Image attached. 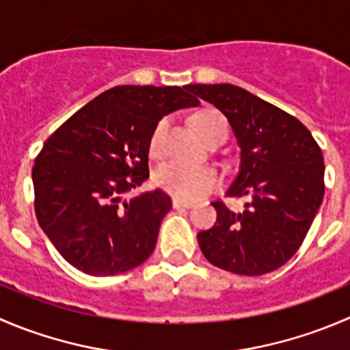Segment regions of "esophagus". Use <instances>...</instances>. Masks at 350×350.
<instances>
[{"mask_svg": "<svg viewBox=\"0 0 350 350\" xmlns=\"http://www.w3.org/2000/svg\"><path fill=\"white\" fill-rule=\"evenodd\" d=\"M172 206H174V208H191L193 202H188V200H181V198H174L172 200Z\"/></svg>", "mask_w": 350, "mask_h": 350, "instance_id": "34e87169", "label": "esophagus"}]
</instances>
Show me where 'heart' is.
I'll return each instance as SVG.
<instances>
[{"label": "heart", "mask_w": 350, "mask_h": 350, "mask_svg": "<svg viewBox=\"0 0 350 350\" xmlns=\"http://www.w3.org/2000/svg\"><path fill=\"white\" fill-rule=\"evenodd\" d=\"M193 128L196 135L206 145L212 142H224L227 137V121L220 113L213 109L200 111L193 116ZM169 120L164 118L157 123L150 135L148 150L152 157L159 159L164 154L165 133H167ZM159 188L165 189L171 195L185 200H195L206 195L219 185V174L215 169L206 165H188L181 162H165L159 165L154 174Z\"/></svg>", "instance_id": "b5f03b06"}]
</instances>
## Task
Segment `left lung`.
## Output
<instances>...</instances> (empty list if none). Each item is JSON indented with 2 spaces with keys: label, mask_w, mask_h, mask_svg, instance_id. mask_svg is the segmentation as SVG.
Segmentation results:
<instances>
[{
  "label": "left lung",
  "mask_w": 350,
  "mask_h": 350,
  "mask_svg": "<svg viewBox=\"0 0 350 350\" xmlns=\"http://www.w3.org/2000/svg\"><path fill=\"white\" fill-rule=\"evenodd\" d=\"M222 111L241 147V167L227 196L247 202L232 212L212 202L217 222L198 232L212 265L237 275H263L299 250L325 195L320 145L297 118L230 83L189 85Z\"/></svg>",
  "instance_id": "left-lung-1"
}]
</instances>
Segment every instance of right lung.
<instances>
[{"label": "right lung", "instance_id": "1", "mask_svg": "<svg viewBox=\"0 0 350 350\" xmlns=\"http://www.w3.org/2000/svg\"><path fill=\"white\" fill-rule=\"evenodd\" d=\"M198 104L189 85H120L47 138L32 169L33 208L70 265L107 277L150 256L171 196L154 189L123 202L121 195L148 179V142L162 116Z\"/></svg>", "mask_w": 350, "mask_h": 350}]
</instances>
